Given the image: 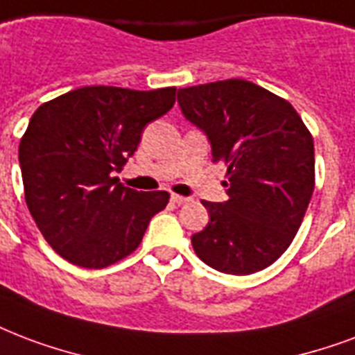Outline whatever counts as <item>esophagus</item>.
Listing matches in <instances>:
<instances>
[{"mask_svg": "<svg viewBox=\"0 0 355 355\" xmlns=\"http://www.w3.org/2000/svg\"><path fill=\"white\" fill-rule=\"evenodd\" d=\"M171 201L177 202V205H188L191 199H189V197H182V196H171Z\"/></svg>", "mask_w": 355, "mask_h": 355, "instance_id": "1", "label": "esophagus"}]
</instances>
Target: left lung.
I'll return each instance as SVG.
<instances>
[{
  "mask_svg": "<svg viewBox=\"0 0 355 355\" xmlns=\"http://www.w3.org/2000/svg\"><path fill=\"white\" fill-rule=\"evenodd\" d=\"M186 121L227 166L223 202L202 201L208 225L191 236L218 272L250 275L274 264L296 236L315 189V145L286 100L245 80L178 89Z\"/></svg>",
  "mask_w": 355,
  "mask_h": 355,
  "instance_id": "1",
  "label": "left lung"
}]
</instances>
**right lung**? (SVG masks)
Wrapping results in <instances>:
<instances>
[{
	"instance_id": "obj_1",
	"label": "right lung",
	"mask_w": 355,
	"mask_h": 355,
	"mask_svg": "<svg viewBox=\"0 0 355 355\" xmlns=\"http://www.w3.org/2000/svg\"><path fill=\"white\" fill-rule=\"evenodd\" d=\"M175 87L132 91L91 85L42 104L18 148L26 202L59 255L105 268L141 243L167 191H137L113 171L128 162L143 128L175 104Z\"/></svg>"
}]
</instances>
